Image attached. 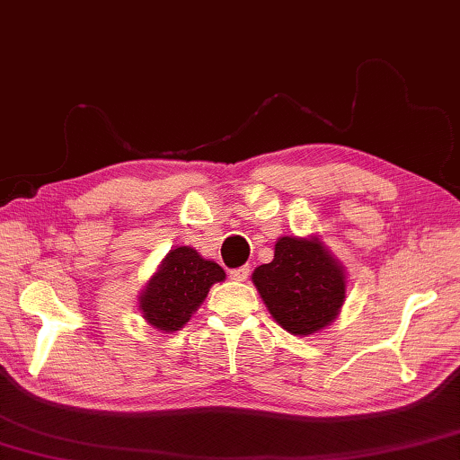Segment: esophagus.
Masks as SVG:
<instances>
[{
	"mask_svg": "<svg viewBox=\"0 0 460 460\" xmlns=\"http://www.w3.org/2000/svg\"><path fill=\"white\" fill-rule=\"evenodd\" d=\"M248 275H251V267L248 264H244V267H238V269H232L230 270V277L234 280H246Z\"/></svg>",
	"mask_w": 460,
	"mask_h": 460,
	"instance_id": "1",
	"label": "esophagus"
}]
</instances>
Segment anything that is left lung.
Returning <instances> with one entry per match:
<instances>
[{
  "label": "left lung",
  "instance_id": "1",
  "mask_svg": "<svg viewBox=\"0 0 460 460\" xmlns=\"http://www.w3.org/2000/svg\"><path fill=\"white\" fill-rule=\"evenodd\" d=\"M252 280L270 315L293 335L327 327L345 299L343 270L315 238H280L275 259L261 264Z\"/></svg>",
  "mask_w": 460,
  "mask_h": 460
}]
</instances>
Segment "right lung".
Wrapping results in <instances>:
<instances>
[{"label": "right lung", "mask_w": 460, "mask_h": 460, "mask_svg": "<svg viewBox=\"0 0 460 460\" xmlns=\"http://www.w3.org/2000/svg\"><path fill=\"white\" fill-rule=\"evenodd\" d=\"M224 279L226 272L220 264L201 259L190 246L175 248L141 295L143 317L161 332H177L198 311L209 287Z\"/></svg>", "instance_id": "add662e5"}]
</instances>
